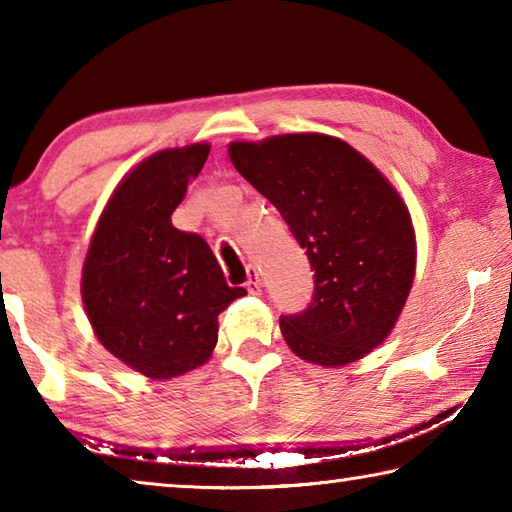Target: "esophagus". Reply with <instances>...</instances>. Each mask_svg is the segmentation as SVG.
I'll return each mask as SVG.
<instances>
[{
  "mask_svg": "<svg viewBox=\"0 0 512 512\" xmlns=\"http://www.w3.org/2000/svg\"><path fill=\"white\" fill-rule=\"evenodd\" d=\"M246 289L257 296V293H262V280H259V273L255 266H248V280H246Z\"/></svg>",
  "mask_w": 512,
  "mask_h": 512,
  "instance_id": "34e87169",
  "label": "esophagus"
}]
</instances>
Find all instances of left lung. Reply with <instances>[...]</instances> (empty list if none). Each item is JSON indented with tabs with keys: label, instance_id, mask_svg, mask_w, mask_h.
<instances>
[{
	"label": "left lung",
	"instance_id": "left-lung-1",
	"mask_svg": "<svg viewBox=\"0 0 512 512\" xmlns=\"http://www.w3.org/2000/svg\"><path fill=\"white\" fill-rule=\"evenodd\" d=\"M228 155L284 216L316 271L311 305L280 318L291 352L341 368L379 348L406 305L418 259L409 207L391 180L323 133L230 142Z\"/></svg>",
	"mask_w": 512,
	"mask_h": 512
}]
</instances>
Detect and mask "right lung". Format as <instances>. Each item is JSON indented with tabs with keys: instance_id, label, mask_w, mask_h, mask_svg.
Instances as JSON below:
<instances>
[{
	"instance_id": "add662e5",
	"label": "right lung",
	"mask_w": 512,
	"mask_h": 512,
	"mask_svg": "<svg viewBox=\"0 0 512 512\" xmlns=\"http://www.w3.org/2000/svg\"><path fill=\"white\" fill-rule=\"evenodd\" d=\"M210 144L149 155L119 180L92 232L81 298L99 343L124 366L167 381L210 361L219 314L244 287L225 282L207 241L171 214Z\"/></svg>"
}]
</instances>
